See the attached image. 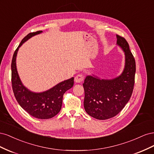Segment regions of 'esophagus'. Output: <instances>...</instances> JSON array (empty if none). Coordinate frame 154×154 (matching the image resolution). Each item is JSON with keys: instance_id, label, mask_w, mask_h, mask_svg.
Returning a JSON list of instances; mask_svg holds the SVG:
<instances>
[{"instance_id": "esophagus-1", "label": "esophagus", "mask_w": 154, "mask_h": 154, "mask_svg": "<svg viewBox=\"0 0 154 154\" xmlns=\"http://www.w3.org/2000/svg\"><path fill=\"white\" fill-rule=\"evenodd\" d=\"M83 80H84V76H83V75L82 74H78V75L74 78V81H75L76 83H80L83 82Z\"/></svg>"}]
</instances>
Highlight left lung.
Wrapping results in <instances>:
<instances>
[{
    "label": "left lung",
    "mask_w": 154,
    "mask_h": 154,
    "mask_svg": "<svg viewBox=\"0 0 154 154\" xmlns=\"http://www.w3.org/2000/svg\"><path fill=\"white\" fill-rule=\"evenodd\" d=\"M117 44L125 55L122 74L112 80H103L87 76L83 86L85 91L83 105L86 112L92 118L104 120L118 114L132 96L136 73V62L127 41L116 35Z\"/></svg>",
    "instance_id": "8db88e82"
}]
</instances>
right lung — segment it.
<instances>
[{
  "label": "right lung",
  "mask_w": 154,
  "mask_h": 154,
  "mask_svg": "<svg viewBox=\"0 0 154 154\" xmlns=\"http://www.w3.org/2000/svg\"><path fill=\"white\" fill-rule=\"evenodd\" d=\"M42 32V31L30 32L22 39L15 50L11 62V83L14 95L22 108L36 118L46 119L54 117L61 110L63 94L72 87L74 78L60 82L49 90L40 93L32 92L23 85L16 66L18 50L26 41Z\"/></svg>",
  "instance_id": "obj_1"
}]
</instances>
